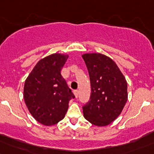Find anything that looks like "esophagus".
<instances>
[{"mask_svg":"<svg viewBox=\"0 0 154 154\" xmlns=\"http://www.w3.org/2000/svg\"><path fill=\"white\" fill-rule=\"evenodd\" d=\"M74 95H75V98H78V96H79V91H78L77 90H74Z\"/></svg>","mask_w":154,"mask_h":154,"instance_id":"obj_1","label":"esophagus"}]
</instances>
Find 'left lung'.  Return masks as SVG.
I'll use <instances>...</instances> for the list:
<instances>
[{
    "instance_id": "left-lung-1",
    "label": "left lung",
    "mask_w": 154,
    "mask_h": 154,
    "mask_svg": "<svg viewBox=\"0 0 154 154\" xmlns=\"http://www.w3.org/2000/svg\"><path fill=\"white\" fill-rule=\"evenodd\" d=\"M90 75L91 94L83 106L84 117L99 127L110 125L128 100V84L115 62L101 53L82 55Z\"/></svg>"
}]
</instances>
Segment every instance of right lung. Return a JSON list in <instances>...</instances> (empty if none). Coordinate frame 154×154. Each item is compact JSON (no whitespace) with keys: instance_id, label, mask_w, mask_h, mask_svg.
I'll return each mask as SVG.
<instances>
[{"instance_id":"1","label":"right lung","mask_w":154,"mask_h":154,"mask_svg":"<svg viewBox=\"0 0 154 154\" xmlns=\"http://www.w3.org/2000/svg\"><path fill=\"white\" fill-rule=\"evenodd\" d=\"M69 55L54 53L41 59L26 78L23 88L25 104L35 119L50 126L62 120L75 96L61 76Z\"/></svg>"}]
</instances>
